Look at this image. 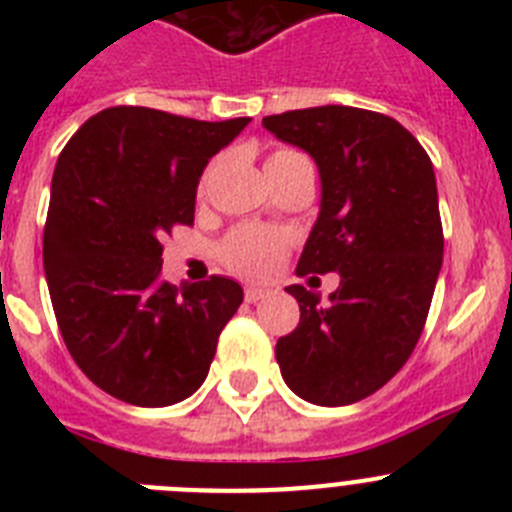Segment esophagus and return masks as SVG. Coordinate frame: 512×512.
<instances>
[{
	"mask_svg": "<svg viewBox=\"0 0 512 512\" xmlns=\"http://www.w3.org/2000/svg\"><path fill=\"white\" fill-rule=\"evenodd\" d=\"M243 295H246V302H259V300H264V297H269L271 292L264 287H246V292H243Z\"/></svg>",
	"mask_w": 512,
	"mask_h": 512,
	"instance_id": "1",
	"label": "esophagus"
}]
</instances>
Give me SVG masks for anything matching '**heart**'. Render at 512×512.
Listing matches in <instances>:
<instances>
[{
    "instance_id": "1",
    "label": "heart",
    "mask_w": 512,
    "mask_h": 512,
    "mask_svg": "<svg viewBox=\"0 0 512 512\" xmlns=\"http://www.w3.org/2000/svg\"><path fill=\"white\" fill-rule=\"evenodd\" d=\"M302 153L279 148L266 158V164H277L287 158H300ZM287 251V235L282 230L264 228V225H241L228 235L220 246V256L233 271L251 279L271 277L279 269Z\"/></svg>"
}]
</instances>
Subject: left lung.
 <instances>
[{
    "mask_svg": "<svg viewBox=\"0 0 512 512\" xmlns=\"http://www.w3.org/2000/svg\"><path fill=\"white\" fill-rule=\"evenodd\" d=\"M261 125L318 164L320 212L297 274L341 277L328 302L289 284L300 323L277 341V364L302 400L351 405L390 382L423 333L443 264L433 164L400 122L359 107H307Z\"/></svg>",
    "mask_w": 512,
    "mask_h": 512,
    "instance_id": "obj_1",
    "label": "left lung"
}]
</instances>
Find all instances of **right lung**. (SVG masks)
<instances>
[{"label":"right lung","instance_id":"1","mask_svg":"<svg viewBox=\"0 0 512 512\" xmlns=\"http://www.w3.org/2000/svg\"><path fill=\"white\" fill-rule=\"evenodd\" d=\"M251 117L192 120L151 107L89 117L58 156L43 233L45 282L69 354L99 390L166 408L200 390L241 284L161 279V238L194 223L197 184Z\"/></svg>","mask_w":512,"mask_h":512}]
</instances>
